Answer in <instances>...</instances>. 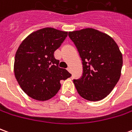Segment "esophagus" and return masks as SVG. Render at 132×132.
<instances>
[{
  "instance_id": "obj_1",
  "label": "esophagus",
  "mask_w": 132,
  "mask_h": 132,
  "mask_svg": "<svg viewBox=\"0 0 132 132\" xmlns=\"http://www.w3.org/2000/svg\"><path fill=\"white\" fill-rule=\"evenodd\" d=\"M67 70H68V71L69 72L71 73V69L70 67H68V68H67Z\"/></svg>"
}]
</instances>
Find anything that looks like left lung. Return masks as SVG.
<instances>
[{
  "mask_svg": "<svg viewBox=\"0 0 132 132\" xmlns=\"http://www.w3.org/2000/svg\"><path fill=\"white\" fill-rule=\"evenodd\" d=\"M69 37L83 64L82 76L73 80L78 94L90 101L105 98L121 76L123 60L117 44L109 35L93 28L69 32Z\"/></svg>",
  "mask_w": 132,
  "mask_h": 132,
  "instance_id": "8db88e82",
  "label": "left lung"
}]
</instances>
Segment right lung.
<instances>
[{
	"label": "right lung",
	"mask_w": 132,
	"mask_h": 132,
	"mask_svg": "<svg viewBox=\"0 0 132 132\" xmlns=\"http://www.w3.org/2000/svg\"><path fill=\"white\" fill-rule=\"evenodd\" d=\"M68 35L67 32L46 27L30 34L22 41L15 54L14 73L26 94L37 100L54 97L61 88L60 80L71 74L59 67L54 56Z\"/></svg>",
	"instance_id": "1"
}]
</instances>
